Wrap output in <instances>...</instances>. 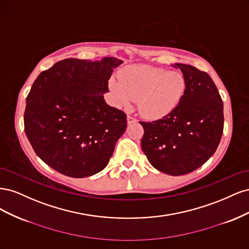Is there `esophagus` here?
Segmentation results:
<instances>
[{"label": "esophagus", "mask_w": 249, "mask_h": 249, "mask_svg": "<svg viewBox=\"0 0 249 249\" xmlns=\"http://www.w3.org/2000/svg\"><path fill=\"white\" fill-rule=\"evenodd\" d=\"M126 119H127V124H133V123H136L137 122V119L136 118H135V117H133V116H127L126 117Z\"/></svg>", "instance_id": "1"}]
</instances>
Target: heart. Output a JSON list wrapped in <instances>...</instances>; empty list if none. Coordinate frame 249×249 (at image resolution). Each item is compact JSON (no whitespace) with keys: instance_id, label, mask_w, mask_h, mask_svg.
I'll use <instances>...</instances> for the list:
<instances>
[{"instance_id":"obj_1","label":"heart","mask_w":249,"mask_h":249,"mask_svg":"<svg viewBox=\"0 0 249 249\" xmlns=\"http://www.w3.org/2000/svg\"><path fill=\"white\" fill-rule=\"evenodd\" d=\"M109 87L119 107L130 108L138 101L143 117L160 119L167 116L182 102L186 80L180 72L153 66H130L112 78Z\"/></svg>"}]
</instances>
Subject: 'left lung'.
Instances as JSON below:
<instances>
[{"label":"left lung","instance_id":"left-lung-1","mask_svg":"<svg viewBox=\"0 0 249 249\" xmlns=\"http://www.w3.org/2000/svg\"><path fill=\"white\" fill-rule=\"evenodd\" d=\"M186 80V92L175 111L144 129L141 147L148 162L170 176L189 173L205 164L219 145L223 103L213 80L196 67L176 63Z\"/></svg>","mask_w":249,"mask_h":249}]
</instances>
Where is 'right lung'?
<instances>
[{"instance_id":"1","label":"right lung","mask_w":249,"mask_h":249,"mask_svg":"<svg viewBox=\"0 0 249 249\" xmlns=\"http://www.w3.org/2000/svg\"><path fill=\"white\" fill-rule=\"evenodd\" d=\"M122 60L69 58L42 71L27 96L25 132L35 154L71 178L93 176L107 166L126 115L105 102L108 81Z\"/></svg>"}]
</instances>
